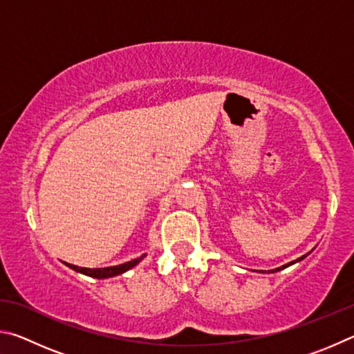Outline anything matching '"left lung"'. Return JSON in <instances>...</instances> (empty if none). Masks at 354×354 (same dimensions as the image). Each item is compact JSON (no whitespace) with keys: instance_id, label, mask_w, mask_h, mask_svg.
Segmentation results:
<instances>
[{"instance_id":"1","label":"left lung","mask_w":354,"mask_h":354,"mask_svg":"<svg viewBox=\"0 0 354 354\" xmlns=\"http://www.w3.org/2000/svg\"><path fill=\"white\" fill-rule=\"evenodd\" d=\"M308 254H310V251ZM308 254H303L301 257H298L297 261H292V262H289V263H284V266H281V267H278V268H274V270H257L259 273H274V272H279V270H284V268H287L289 266H292V263H297V262H299V261H303L304 257H306Z\"/></svg>"}]
</instances>
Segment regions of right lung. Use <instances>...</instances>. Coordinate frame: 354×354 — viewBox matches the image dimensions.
Instances as JSON below:
<instances>
[{
	"label": "right lung",
	"instance_id": "right-lung-1",
	"mask_svg": "<svg viewBox=\"0 0 354 354\" xmlns=\"http://www.w3.org/2000/svg\"><path fill=\"white\" fill-rule=\"evenodd\" d=\"M145 256H147V254H142L140 257H137V259H133V261L124 262V263H120V266L104 267V268H86V267L73 266V263H67V262H65V263H67V266L71 268V270L86 274V277H92V278H97V279H104V278L117 277V274H122V273H124V272L131 270V268L136 267L137 263H139Z\"/></svg>",
	"mask_w": 354,
	"mask_h": 354
}]
</instances>
